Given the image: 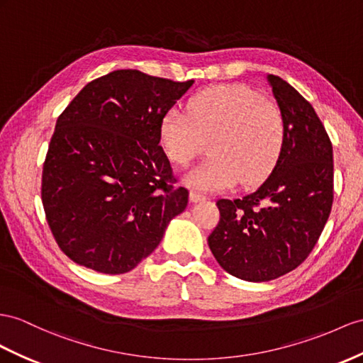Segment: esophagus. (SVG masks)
<instances>
[{"instance_id": "esophagus-1", "label": "esophagus", "mask_w": 363, "mask_h": 363, "mask_svg": "<svg viewBox=\"0 0 363 363\" xmlns=\"http://www.w3.org/2000/svg\"><path fill=\"white\" fill-rule=\"evenodd\" d=\"M207 196H203V194L198 193V191H190V201L191 202H201V201H206Z\"/></svg>"}]
</instances>
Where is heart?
<instances>
[{
  "instance_id": "obj_1",
  "label": "heart",
  "mask_w": 363,
  "mask_h": 363,
  "mask_svg": "<svg viewBox=\"0 0 363 363\" xmlns=\"http://www.w3.org/2000/svg\"><path fill=\"white\" fill-rule=\"evenodd\" d=\"M286 124L281 107L242 84L203 90L189 110L170 108L161 121L169 160L189 165L208 141L210 156L187 174L191 187L219 191L238 181L253 185L273 172L282 155Z\"/></svg>"
}]
</instances>
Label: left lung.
Here are the masks:
<instances>
[{"label": "left lung", "instance_id": "1", "mask_svg": "<svg viewBox=\"0 0 363 363\" xmlns=\"http://www.w3.org/2000/svg\"><path fill=\"white\" fill-rule=\"evenodd\" d=\"M286 139L273 173L238 199H219L208 247L219 265L244 281L265 282L294 270L314 248L334 198L333 144L313 106L270 75Z\"/></svg>", "mask_w": 363, "mask_h": 363}]
</instances>
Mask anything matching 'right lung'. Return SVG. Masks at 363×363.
Instances as JSON below:
<instances>
[{"label": "right lung", "mask_w": 363, "mask_h": 363, "mask_svg": "<svg viewBox=\"0 0 363 363\" xmlns=\"http://www.w3.org/2000/svg\"><path fill=\"white\" fill-rule=\"evenodd\" d=\"M193 84L115 70L93 79L57 119L43 164L45 219L62 253L106 274L127 273L185 210L161 143V121Z\"/></svg>", "instance_id": "obj_1"}]
</instances>
